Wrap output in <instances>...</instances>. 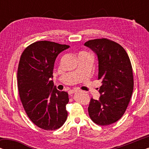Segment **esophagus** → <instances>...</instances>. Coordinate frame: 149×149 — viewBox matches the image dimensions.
Returning a JSON list of instances; mask_svg holds the SVG:
<instances>
[{"label": "esophagus", "instance_id": "1", "mask_svg": "<svg viewBox=\"0 0 149 149\" xmlns=\"http://www.w3.org/2000/svg\"><path fill=\"white\" fill-rule=\"evenodd\" d=\"M74 92H75L74 89H70V90L68 91V93H69V94H70V95L72 94V93H74Z\"/></svg>", "mask_w": 149, "mask_h": 149}]
</instances>
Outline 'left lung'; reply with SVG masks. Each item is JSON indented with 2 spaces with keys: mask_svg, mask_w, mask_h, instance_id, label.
<instances>
[{
  "mask_svg": "<svg viewBox=\"0 0 149 149\" xmlns=\"http://www.w3.org/2000/svg\"><path fill=\"white\" fill-rule=\"evenodd\" d=\"M97 54L98 79L102 81L98 100L91 97L88 113L99 125H108L121 119L127 109L134 89L130 58L119 43L108 38L89 40L84 44Z\"/></svg>",
  "mask_w": 149,
  "mask_h": 149,
  "instance_id": "1",
  "label": "left lung"
}]
</instances>
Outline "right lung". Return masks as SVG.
Segmentation results:
<instances>
[{"label": "right lung", "instance_id": "add662e5", "mask_svg": "<svg viewBox=\"0 0 149 149\" xmlns=\"http://www.w3.org/2000/svg\"><path fill=\"white\" fill-rule=\"evenodd\" d=\"M69 47L40 40L28 46L20 57L17 69L20 100L29 119L42 130L58 129L68 117V93L54 88L51 78L57 56Z\"/></svg>", "mask_w": 149, "mask_h": 149}]
</instances>
